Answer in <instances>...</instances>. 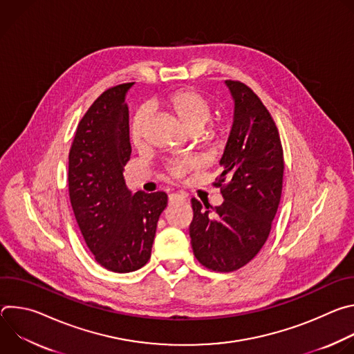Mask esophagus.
I'll return each instance as SVG.
<instances>
[{
    "label": "esophagus",
    "instance_id": "1",
    "mask_svg": "<svg viewBox=\"0 0 354 354\" xmlns=\"http://www.w3.org/2000/svg\"><path fill=\"white\" fill-rule=\"evenodd\" d=\"M179 200H183V196H180L178 193L169 194V203H175V201H179Z\"/></svg>",
    "mask_w": 354,
    "mask_h": 354
}]
</instances>
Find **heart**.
<instances>
[{
	"label": "heart",
	"mask_w": 354,
	"mask_h": 354,
	"mask_svg": "<svg viewBox=\"0 0 354 354\" xmlns=\"http://www.w3.org/2000/svg\"><path fill=\"white\" fill-rule=\"evenodd\" d=\"M161 106L175 115L189 133H197L205 142L217 144L225 136V124L221 120L209 122L212 116V100L194 88H179L161 99ZM148 115L145 109H138L130 122L129 136L134 147H141L145 140ZM190 169V164L176 161L169 167L174 176H183Z\"/></svg>",
	"instance_id": "1"
}]
</instances>
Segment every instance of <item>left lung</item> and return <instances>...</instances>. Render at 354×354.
Listing matches in <instances>:
<instances>
[{
	"label": "left lung",
	"mask_w": 354,
	"mask_h": 354,
	"mask_svg": "<svg viewBox=\"0 0 354 354\" xmlns=\"http://www.w3.org/2000/svg\"><path fill=\"white\" fill-rule=\"evenodd\" d=\"M235 100L234 124L220 164L221 206L192 198L189 227L196 259L214 272H234L265 245L277 213L284 174L277 126L261 97L241 81H225Z\"/></svg>",
	"instance_id": "left-lung-1"
}]
</instances>
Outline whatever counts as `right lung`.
<instances>
[{"label":"right lung","mask_w":354,"mask_h":354,"mask_svg":"<svg viewBox=\"0 0 354 354\" xmlns=\"http://www.w3.org/2000/svg\"><path fill=\"white\" fill-rule=\"evenodd\" d=\"M131 85H115L96 97L78 123L68 154L77 224L95 261L116 273L134 272L148 262L168 203L164 192L131 194L124 183L131 154L124 96Z\"/></svg>","instance_id":"right-lung-1"}]
</instances>
